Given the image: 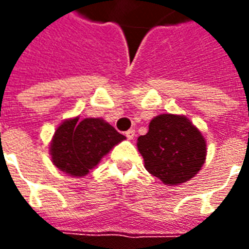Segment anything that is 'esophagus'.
I'll return each mask as SVG.
<instances>
[{
    "instance_id": "obj_1",
    "label": "esophagus",
    "mask_w": 249,
    "mask_h": 249,
    "mask_svg": "<svg viewBox=\"0 0 249 249\" xmlns=\"http://www.w3.org/2000/svg\"><path fill=\"white\" fill-rule=\"evenodd\" d=\"M125 136H126L128 140H133V139H135V129L126 130V132H125Z\"/></svg>"
}]
</instances>
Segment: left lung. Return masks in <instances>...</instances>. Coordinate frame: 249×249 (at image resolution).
Here are the masks:
<instances>
[{"instance_id":"8db88e82","label":"left lung","mask_w":249,"mask_h":249,"mask_svg":"<svg viewBox=\"0 0 249 249\" xmlns=\"http://www.w3.org/2000/svg\"><path fill=\"white\" fill-rule=\"evenodd\" d=\"M148 172L164 184L185 183L203 167L207 144L200 130L184 116L160 114L137 139Z\"/></svg>"}]
</instances>
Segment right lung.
Returning <instances> with one entry per match:
<instances>
[{
	"instance_id": "add662e5",
	"label": "right lung",
	"mask_w": 249,
	"mask_h": 249,
	"mask_svg": "<svg viewBox=\"0 0 249 249\" xmlns=\"http://www.w3.org/2000/svg\"><path fill=\"white\" fill-rule=\"evenodd\" d=\"M124 139L125 136L101 119L68 120L53 136L52 160L62 172L81 178Z\"/></svg>"
}]
</instances>
